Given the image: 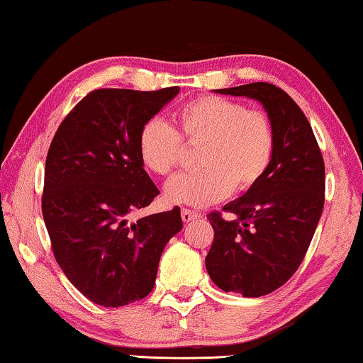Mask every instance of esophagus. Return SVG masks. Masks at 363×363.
<instances>
[{
  "label": "esophagus",
  "instance_id": "34e87169",
  "mask_svg": "<svg viewBox=\"0 0 363 363\" xmlns=\"http://www.w3.org/2000/svg\"><path fill=\"white\" fill-rule=\"evenodd\" d=\"M198 216H200V215H198V213L193 211V210H186V208H183V210H182V220L185 223H190L193 220H196Z\"/></svg>",
  "mask_w": 363,
  "mask_h": 363
}]
</instances>
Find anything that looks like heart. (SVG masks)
Listing matches in <instances>:
<instances>
[{
    "mask_svg": "<svg viewBox=\"0 0 363 363\" xmlns=\"http://www.w3.org/2000/svg\"><path fill=\"white\" fill-rule=\"evenodd\" d=\"M180 133L163 118L147 121L138 133L143 167L168 177L180 167L183 140L203 145L201 172L180 175L165 188L173 205L203 208L225 200L233 190L246 191L269 170L276 133L269 116L226 97L205 96L185 104L177 113Z\"/></svg>",
    "mask_w": 363,
    "mask_h": 363,
    "instance_id": "b5f03b06",
    "label": "heart"
}]
</instances>
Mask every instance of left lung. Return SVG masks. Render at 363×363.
<instances>
[{"mask_svg": "<svg viewBox=\"0 0 363 363\" xmlns=\"http://www.w3.org/2000/svg\"><path fill=\"white\" fill-rule=\"evenodd\" d=\"M216 94L255 99L276 133L269 170L259 183L220 213L208 215L215 240L205 264L226 292L261 297L279 289L301 266L324 208L325 167L312 127L299 106L269 82L216 89Z\"/></svg>", "mask_w": 363, "mask_h": 363, "instance_id": "left-lung-1", "label": "left lung"}]
</instances>
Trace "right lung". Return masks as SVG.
Listing matches in <instances>:
<instances>
[{"label": "right lung", "instance_id": "obj_1", "mask_svg": "<svg viewBox=\"0 0 363 363\" xmlns=\"http://www.w3.org/2000/svg\"><path fill=\"white\" fill-rule=\"evenodd\" d=\"M178 92L97 89L67 113L49 147L43 216L54 257L99 306L150 294L163 247L183 226L178 206L128 221L158 195L138 155V133Z\"/></svg>", "mask_w": 363, "mask_h": 363}]
</instances>
